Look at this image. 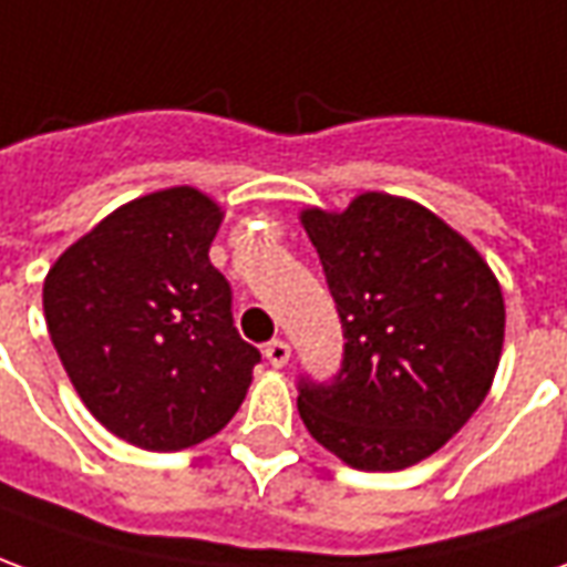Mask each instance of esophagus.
Here are the masks:
<instances>
[{
    "mask_svg": "<svg viewBox=\"0 0 567 567\" xmlns=\"http://www.w3.org/2000/svg\"><path fill=\"white\" fill-rule=\"evenodd\" d=\"M290 354H292L290 344H287L284 339H275L265 344V360H268L275 369L287 367V363H290Z\"/></svg>",
    "mask_w": 567,
    "mask_h": 567,
    "instance_id": "34e87169",
    "label": "esophagus"
}]
</instances>
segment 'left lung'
<instances>
[{
	"label": "left lung",
	"mask_w": 567,
	"mask_h": 567,
	"mask_svg": "<svg viewBox=\"0 0 567 567\" xmlns=\"http://www.w3.org/2000/svg\"><path fill=\"white\" fill-rule=\"evenodd\" d=\"M344 354L329 381L299 375V415L357 470H403L480 409L504 344V296L483 256L421 204L367 192L305 210Z\"/></svg>",
	"instance_id": "left-lung-1"
}]
</instances>
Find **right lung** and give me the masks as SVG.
Here are the masks:
<instances>
[{
    "label": "right lung",
    "instance_id": "obj_1",
    "mask_svg": "<svg viewBox=\"0 0 567 567\" xmlns=\"http://www.w3.org/2000/svg\"><path fill=\"white\" fill-rule=\"evenodd\" d=\"M223 210L179 186L136 198L45 277V320L91 415L127 443L176 452L238 412L262 354L240 339L210 262Z\"/></svg>",
    "mask_w": 567,
    "mask_h": 567
}]
</instances>
